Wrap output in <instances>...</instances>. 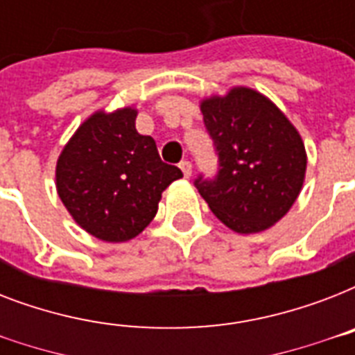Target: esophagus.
I'll list each match as a JSON object with an SVG mask.
<instances>
[{"label": "esophagus", "mask_w": 355, "mask_h": 355, "mask_svg": "<svg viewBox=\"0 0 355 355\" xmlns=\"http://www.w3.org/2000/svg\"><path fill=\"white\" fill-rule=\"evenodd\" d=\"M178 167H180V169H182L184 177H186V178L191 177V162L182 160V162H180V164H178Z\"/></svg>", "instance_id": "34e87169"}]
</instances>
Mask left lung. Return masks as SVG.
I'll return each mask as SVG.
<instances>
[{"label":"left lung","instance_id":"8db88e82","mask_svg":"<svg viewBox=\"0 0 355 355\" xmlns=\"http://www.w3.org/2000/svg\"><path fill=\"white\" fill-rule=\"evenodd\" d=\"M200 112L219 164L214 178H195L210 210L239 234L261 232L280 221L306 175V149L297 128L250 88L210 97Z\"/></svg>","mask_w":355,"mask_h":355}]
</instances>
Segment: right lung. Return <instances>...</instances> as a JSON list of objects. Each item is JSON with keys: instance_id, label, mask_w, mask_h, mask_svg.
I'll return each mask as SVG.
<instances>
[{"instance_id": "obj_1", "label": "right lung", "mask_w": 355, "mask_h": 355, "mask_svg": "<svg viewBox=\"0 0 355 355\" xmlns=\"http://www.w3.org/2000/svg\"><path fill=\"white\" fill-rule=\"evenodd\" d=\"M136 110L97 112L73 134L57 162L58 197L86 232L128 241L158 210L162 191L182 171L162 162L155 139L136 130Z\"/></svg>"}]
</instances>
